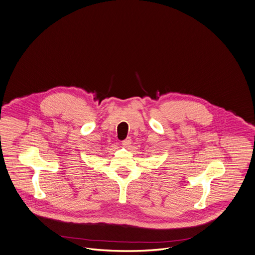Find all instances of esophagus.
Returning a JSON list of instances; mask_svg holds the SVG:
<instances>
[{
	"instance_id": "1",
	"label": "esophagus",
	"mask_w": 255,
	"mask_h": 255,
	"mask_svg": "<svg viewBox=\"0 0 255 255\" xmlns=\"http://www.w3.org/2000/svg\"><path fill=\"white\" fill-rule=\"evenodd\" d=\"M131 141H132L131 138H130V137H127L125 140L122 141V145L125 146V147H127V146H129V145L131 144Z\"/></svg>"
}]
</instances>
